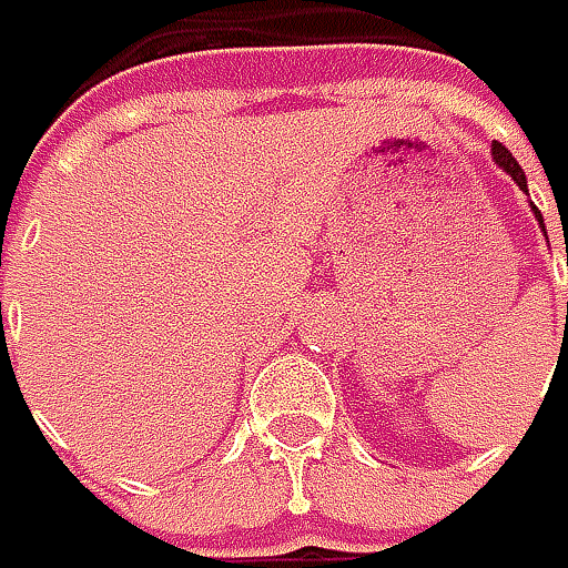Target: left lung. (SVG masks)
I'll use <instances>...</instances> for the list:
<instances>
[{"mask_svg":"<svg viewBox=\"0 0 568 568\" xmlns=\"http://www.w3.org/2000/svg\"><path fill=\"white\" fill-rule=\"evenodd\" d=\"M491 160H495V166H498L501 173H508V176H511V180H515V183L520 185L524 192H527V176H524L520 163H517L515 156H511V151H508V148H501V144L495 141V144H491ZM530 212H534V217H537V224L544 227V215L537 212V205H534V202H530ZM544 234H547V227H544Z\"/></svg>","mask_w":568,"mask_h":568,"instance_id":"obj_1","label":"left lung"}]
</instances>
